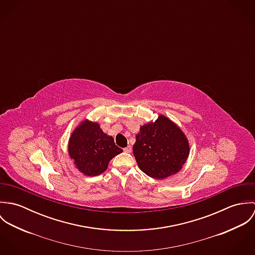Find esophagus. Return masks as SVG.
Masks as SVG:
<instances>
[{"mask_svg":"<svg viewBox=\"0 0 255 255\" xmlns=\"http://www.w3.org/2000/svg\"><path fill=\"white\" fill-rule=\"evenodd\" d=\"M124 151L127 152V153H130V152H131V146H127L126 148H124Z\"/></svg>","mask_w":255,"mask_h":255,"instance_id":"34e87169","label":"esophagus"}]
</instances>
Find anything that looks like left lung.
<instances>
[{"label": "left lung", "instance_id": "1", "mask_svg": "<svg viewBox=\"0 0 255 255\" xmlns=\"http://www.w3.org/2000/svg\"><path fill=\"white\" fill-rule=\"evenodd\" d=\"M188 154V141L182 129L165 116L142 126L133 145L139 169L158 180L177 174Z\"/></svg>", "mask_w": 255, "mask_h": 255}]
</instances>
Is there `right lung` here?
Segmentation results:
<instances>
[{
	"label": "right lung",
	"mask_w": 255,
	"mask_h": 255,
	"mask_svg": "<svg viewBox=\"0 0 255 255\" xmlns=\"http://www.w3.org/2000/svg\"><path fill=\"white\" fill-rule=\"evenodd\" d=\"M123 150L115 144L97 123L84 121L69 141V154L76 168L85 176H99L107 170L110 161Z\"/></svg>",
	"instance_id": "right-lung-1"
}]
</instances>
